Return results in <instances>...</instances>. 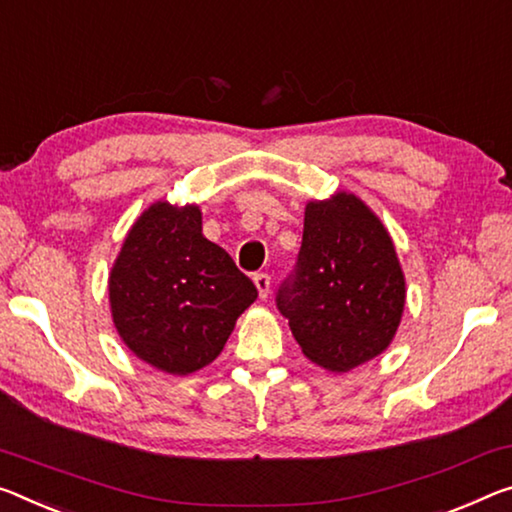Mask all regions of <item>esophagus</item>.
Returning a JSON list of instances; mask_svg holds the SVG:
<instances>
[{
	"label": "esophagus",
	"mask_w": 512,
	"mask_h": 512,
	"mask_svg": "<svg viewBox=\"0 0 512 512\" xmlns=\"http://www.w3.org/2000/svg\"><path fill=\"white\" fill-rule=\"evenodd\" d=\"M253 282H255V287L259 291V298L269 296V291H271V275L269 273H255Z\"/></svg>",
	"instance_id": "34e87169"
}]
</instances>
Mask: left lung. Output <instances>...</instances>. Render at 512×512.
Returning <instances> with one entry per match:
<instances>
[{
	"label": "left lung",
	"mask_w": 512,
	"mask_h": 512,
	"mask_svg": "<svg viewBox=\"0 0 512 512\" xmlns=\"http://www.w3.org/2000/svg\"><path fill=\"white\" fill-rule=\"evenodd\" d=\"M275 303L303 353L328 371H351L392 344L405 278L392 237L358 196L307 202L296 269Z\"/></svg>",
	"instance_id": "8db88e82"
}]
</instances>
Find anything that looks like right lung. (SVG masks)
Returning a JSON list of instances; mask_svg holds the SVG:
<instances>
[{
    "label": "right lung",
    "mask_w": 512,
    "mask_h": 512,
    "mask_svg": "<svg viewBox=\"0 0 512 512\" xmlns=\"http://www.w3.org/2000/svg\"><path fill=\"white\" fill-rule=\"evenodd\" d=\"M257 289L202 234L198 205H150L127 232L109 275L113 326L136 358L186 376L221 355Z\"/></svg>",
    "instance_id": "1"
}]
</instances>
